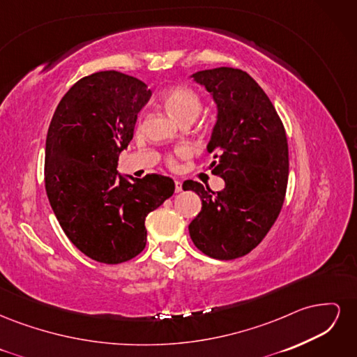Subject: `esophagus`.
<instances>
[{
  "instance_id": "34e87169",
  "label": "esophagus",
  "mask_w": 357,
  "mask_h": 357,
  "mask_svg": "<svg viewBox=\"0 0 357 357\" xmlns=\"http://www.w3.org/2000/svg\"><path fill=\"white\" fill-rule=\"evenodd\" d=\"M174 185H176V192H177V193H178V192H181V189H183V186H181V181L176 180Z\"/></svg>"
}]
</instances>
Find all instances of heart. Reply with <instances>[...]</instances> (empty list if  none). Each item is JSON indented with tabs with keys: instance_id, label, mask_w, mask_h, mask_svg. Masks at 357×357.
<instances>
[{
	"instance_id": "obj_1",
	"label": "heart",
	"mask_w": 357,
	"mask_h": 357,
	"mask_svg": "<svg viewBox=\"0 0 357 357\" xmlns=\"http://www.w3.org/2000/svg\"><path fill=\"white\" fill-rule=\"evenodd\" d=\"M162 105L165 107V110L178 121L183 125L192 123L195 119L199 116L202 110V101L199 95L185 86H177V88H172L165 95L162 96ZM189 155V150L186 147L177 149L174 155H169L167 162L168 165L174 167L176 165V156L185 158Z\"/></svg>"
}]
</instances>
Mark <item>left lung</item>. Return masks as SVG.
<instances>
[{
	"mask_svg": "<svg viewBox=\"0 0 357 357\" xmlns=\"http://www.w3.org/2000/svg\"><path fill=\"white\" fill-rule=\"evenodd\" d=\"M218 105V121L207 146L211 172L225 180L213 192L198 181L183 185L198 193L199 214L189 225L202 253L220 261L241 257L261 243L282 211L289 150L282 119L250 75L219 67L192 74Z\"/></svg>",
	"mask_w": 357,
	"mask_h": 357,
	"instance_id": "8db88e82",
	"label": "left lung"
}]
</instances>
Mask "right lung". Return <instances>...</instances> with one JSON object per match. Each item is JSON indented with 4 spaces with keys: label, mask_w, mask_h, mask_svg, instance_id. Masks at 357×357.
I'll return each mask as SVG.
<instances>
[{
    "label": "right lung",
    "mask_w": 357,
    "mask_h": 357,
    "mask_svg": "<svg viewBox=\"0 0 357 357\" xmlns=\"http://www.w3.org/2000/svg\"><path fill=\"white\" fill-rule=\"evenodd\" d=\"M150 89L132 75L100 71L80 79L58 104L46 138L45 183L62 231L82 253L122 264L142 253L144 220L174 193V181L117 172Z\"/></svg>",
    "instance_id": "1"
}]
</instances>
